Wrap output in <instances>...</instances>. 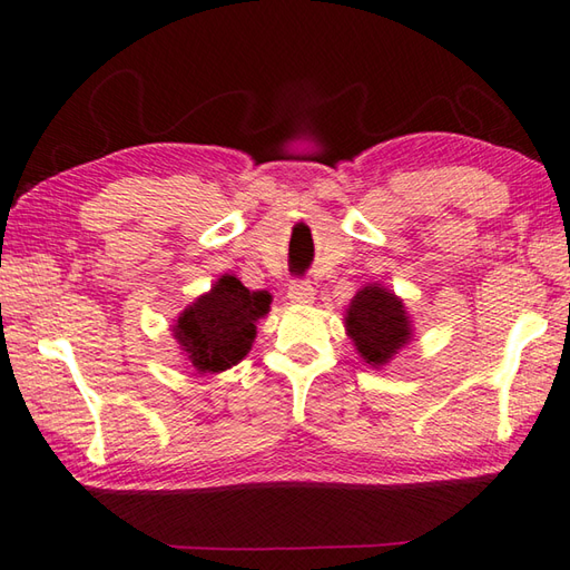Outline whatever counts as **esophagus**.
Segmentation results:
<instances>
[{
  "label": "esophagus",
  "instance_id": "obj_1",
  "mask_svg": "<svg viewBox=\"0 0 570 570\" xmlns=\"http://www.w3.org/2000/svg\"><path fill=\"white\" fill-rule=\"evenodd\" d=\"M287 297L293 305H312L314 302V287L305 281H295L287 287Z\"/></svg>",
  "mask_w": 570,
  "mask_h": 570
}]
</instances>
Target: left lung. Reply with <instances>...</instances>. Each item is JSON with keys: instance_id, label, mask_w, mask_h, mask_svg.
Wrapping results in <instances>:
<instances>
[{"instance_id": "left-lung-1", "label": "left lung", "mask_w": 570, "mask_h": 570, "mask_svg": "<svg viewBox=\"0 0 570 570\" xmlns=\"http://www.w3.org/2000/svg\"><path fill=\"white\" fill-rule=\"evenodd\" d=\"M346 334L363 363L383 368L414 336L412 320L402 297L381 283L363 285L344 314Z\"/></svg>"}]
</instances>
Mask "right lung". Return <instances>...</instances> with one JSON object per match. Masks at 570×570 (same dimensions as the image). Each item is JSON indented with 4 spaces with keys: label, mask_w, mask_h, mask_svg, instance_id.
Segmentation results:
<instances>
[{
    "label": "right lung",
    "mask_w": 570,
    "mask_h": 570,
    "mask_svg": "<svg viewBox=\"0 0 570 570\" xmlns=\"http://www.w3.org/2000/svg\"><path fill=\"white\" fill-rule=\"evenodd\" d=\"M268 289L244 287L236 275L224 273L209 293L187 305L173 320V336L189 368L197 373H224L242 363L256 341V322L271 312Z\"/></svg>",
    "instance_id": "obj_1"
}]
</instances>
